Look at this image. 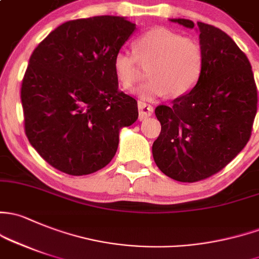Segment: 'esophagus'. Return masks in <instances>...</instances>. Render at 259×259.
Returning <instances> with one entry per match:
<instances>
[{
  "label": "esophagus",
  "instance_id": "34e87169",
  "mask_svg": "<svg viewBox=\"0 0 259 259\" xmlns=\"http://www.w3.org/2000/svg\"><path fill=\"white\" fill-rule=\"evenodd\" d=\"M138 108H139V119H140V120H144V119L151 116L152 111H154V109H152L151 105L145 102H139Z\"/></svg>",
  "mask_w": 259,
  "mask_h": 259
}]
</instances>
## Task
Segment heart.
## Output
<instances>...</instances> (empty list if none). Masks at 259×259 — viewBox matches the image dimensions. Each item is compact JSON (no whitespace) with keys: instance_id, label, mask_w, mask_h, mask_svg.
Instances as JSON below:
<instances>
[{"instance_id":"heart-1","label":"heart","mask_w":259,"mask_h":259,"mask_svg":"<svg viewBox=\"0 0 259 259\" xmlns=\"http://www.w3.org/2000/svg\"><path fill=\"white\" fill-rule=\"evenodd\" d=\"M135 54L119 51L113 68L119 84L132 91L141 77V68H149L146 81L139 95L154 100L168 94L180 98L189 94L200 80L205 63L202 46L191 37H181L170 29L152 28L134 42Z\"/></svg>"}]
</instances>
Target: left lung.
<instances>
[{"mask_svg":"<svg viewBox=\"0 0 259 259\" xmlns=\"http://www.w3.org/2000/svg\"><path fill=\"white\" fill-rule=\"evenodd\" d=\"M187 28L194 22L171 20ZM205 63L200 80L172 105L155 109L161 124L152 144L157 167L180 182L221 171L246 146L257 113V85L248 58L227 33L197 22Z\"/></svg>","mask_w":259,"mask_h":259,"instance_id":"left-lung-1","label":"left lung"}]
</instances>
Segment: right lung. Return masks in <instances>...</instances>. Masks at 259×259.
<instances>
[{"label":"right lung","mask_w":259,"mask_h":259,"mask_svg":"<svg viewBox=\"0 0 259 259\" xmlns=\"http://www.w3.org/2000/svg\"><path fill=\"white\" fill-rule=\"evenodd\" d=\"M135 24L97 16L64 22L32 53L21 87L24 133L51 166L89 175L115 155L138 102L119 91L113 62Z\"/></svg>","instance_id":"add662e5"}]
</instances>
